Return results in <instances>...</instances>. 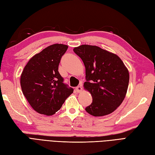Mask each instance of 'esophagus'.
Here are the masks:
<instances>
[{
  "instance_id": "1",
  "label": "esophagus",
  "mask_w": 155,
  "mask_h": 155,
  "mask_svg": "<svg viewBox=\"0 0 155 155\" xmlns=\"http://www.w3.org/2000/svg\"><path fill=\"white\" fill-rule=\"evenodd\" d=\"M81 85H82V84H80V85L78 86L77 87H75V91H76V92H77V93H80V92H81V91H82Z\"/></svg>"
}]
</instances>
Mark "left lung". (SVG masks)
Returning a JSON list of instances; mask_svg holds the SVG:
<instances>
[{"label": "left lung", "instance_id": "obj_1", "mask_svg": "<svg viewBox=\"0 0 155 155\" xmlns=\"http://www.w3.org/2000/svg\"><path fill=\"white\" fill-rule=\"evenodd\" d=\"M85 67L84 89L91 94L89 114L103 116L122 104L129 84V71L118 56L97 46L82 45L74 48Z\"/></svg>", "mask_w": 155, "mask_h": 155}]
</instances>
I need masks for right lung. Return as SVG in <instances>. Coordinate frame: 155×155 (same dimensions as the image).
Returning a JSON list of instances; mask_svg holds the SVG:
<instances>
[{
	"label": "right lung",
	"instance_id": "obj_1",
	"mask_svg": "<svg viewBox=\"0 0 155 155\" xmlns=\"http://www.w3.org/2000/svg\"><path fill=\"white\" fill-rule=\"evenodd\" d=\"M68 48L63 44L50 45L34 55L22 71V92L33 110L39 114L53 115L74 91L64 84L58 72L60 60Z\"/></svg>",
	"mask_w": 155,
	"mask_h": 155
}]
</instances>
